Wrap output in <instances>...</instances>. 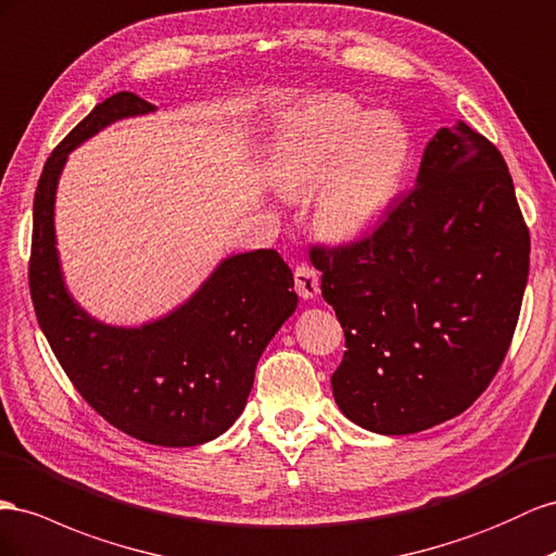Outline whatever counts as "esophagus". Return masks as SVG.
<instances>
[{
	"instance_id": "1",
	"label": "esophagus",
	"mask_w": 556,
	"mask_h": 556,
	"mask_svg": "<svg viewBox=\"0 0 556 556\" xmlns=\"http://www.w3.org/2000/svg\"><path fill=\"white\" fill-rule=\"evenodd\" d=\"M294 290L302 299H313L320 294V276L308 264H299L294 268Z\"/></svg>"
}]
</instances>
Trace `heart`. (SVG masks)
Instances as JSON below:
<instances>
[{
	"label": "heart",
	"instance_id": "obj_1",
	"mask_svg": "<svg viewBox=\"0 0 556 556\" xmlns=\"http://www.w3.org/2000/svg\"><path fill=\"white\" fill-rule=\"evenodd\" d=\"M266 161L288 197L318 184L313 227L332 243H355L397 203L414 142L395 114L367 112L349 98H318L280 116Z\"/></svg>",
	"mask_w": 556,
	"mask_h": 556
}]
</instances>
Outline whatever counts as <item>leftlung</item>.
Returning a JSON list of instances; mask_svg holds the SVG:
<instances>
[{
    "label": "left lung",
    "instance_id": "obj_1",
    "mask_svg": "<svg viewBox=\"0 0 556 556\" xmlns=\"http://www.w3.org/2000/svg\"><path fill=\"white\" fill-rule=\"evenodd\" d=\"M529 252L498 149L463 122L440 128L416 187L377 231L311 248L346 337L332 374L343 416L379 434H409L468 409L513 341Z\"/></svg>",
    "mask_w": 556,
    "mask_h": 556
}]
</instances>
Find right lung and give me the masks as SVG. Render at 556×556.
<instances>
[{"instance_id":"obj_1","label":"right lung","mask_w":556,"mask_h":556,"mask_svg":"<svg viewBox=\"0 0 556 556\" xmlns=\"http://www.w3.org/2000/svg\"><path fill=\"white\" fill-rule=\"evenodd\" d=\"M154 110L114 93L53 149L35 191L29 294L60 367L104 421L147 444L197 446L241 416L260 357L299 299L280 254L254 250L224 260L182 306L140 327L104 325L74 302L53 224L67 154L118 118Z\"/></svg>"}]
</instances>
